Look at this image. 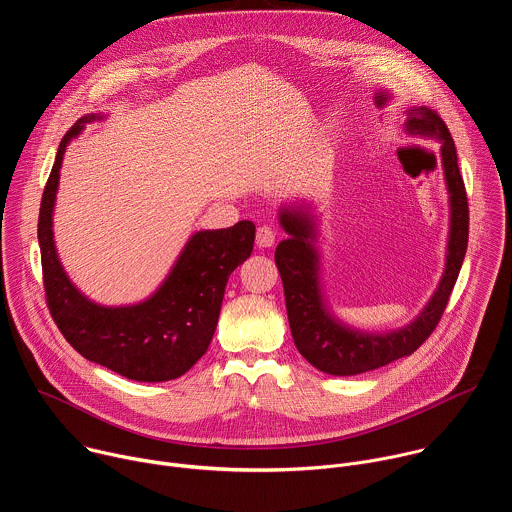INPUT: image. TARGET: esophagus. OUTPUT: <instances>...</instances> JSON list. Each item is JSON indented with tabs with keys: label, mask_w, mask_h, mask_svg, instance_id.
<instances>
[{
	"label": "esophagus",
	"mask_w": 512,
	"mask_h": 512,
	"mask_svg": "<svg viewBox=\"0 0 512 512\" xmlns=\"http://www.w3.org/2000/svg\"><path fill=\"white\" fill-rule=\"evenodd\" d=\"M257 245H259L261 249L273 247V245H275V231H273L271 227H267V225L259 227V229H257Z\"/></svg>",
	"instance_id": "1"
}]
</instances>
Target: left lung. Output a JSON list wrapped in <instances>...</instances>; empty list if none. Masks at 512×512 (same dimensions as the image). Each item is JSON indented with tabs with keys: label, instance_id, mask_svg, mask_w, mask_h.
I'll return each instance as SVG.
<instances>
[{
	"label": "left lung",
	"instance_id": "left-lung-1",
	"mask_svg": "<svg viewBox=\"0 0 512 512\" xmlns=\"http://www.w3.org/2000/svg\"><path fill=\"white\" fill-rule=\"evenodd\" d=\"M406 134L440 142V160L450 201V231L442 279L420 315L386 333L360 331L339 321L323 297L319 281L317 223L307 207H281L279 223L289 235L275 249V263L283 281L287 319L299 354L329 376H356L378 370L414 354L438 325L468 245V199L458 170L454 140L444 120L426 106L406 110Z\"/></svg>",
	"mask_w": 512,
	"mask_h": 512
}]
</instances>
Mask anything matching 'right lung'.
Returning a JSON list of instances; mask_svg holds the SVG:
<instances>
[{"label":"right lung","mask_w":512,"mask_h":512,"mask_svg":"<svg viewBox=\"0 0 512 512\" xmlns=\"http://www.w3.org/2000/svg\"><path fill=\"white\" fill-rule=\"evenodd\" d=\"M80 118L62 138L46 183L38 241L50 313L66 342L86 360L128 380L168 382L189 372L209 350L229 275L253 251L255 225L195 233L160 287L140 303L108 307L90 301L66 275L54 243V205L66 146L86 122Z\"/></svg>","instance_id":"obj_1"}]
</instances>
